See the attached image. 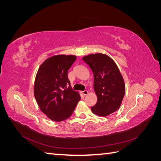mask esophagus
<instances>
[{
    "mask_svg": "<svg viewBox=\"0 0 161 161\" xmlns=\"http://www.w3.org/2000/svg\"><path fill=\"white\" fill-rule=\"evenodd\" d=\"M81 92H82V94L83 95H88V93H89L88 91H86V90H85L83 91H82Z\"/></svg>",
    "mask_w": 161,
    "mask_h": 161,
    "instance_id": "obj_1",
    "label": "esophagus"
}]
</instances>
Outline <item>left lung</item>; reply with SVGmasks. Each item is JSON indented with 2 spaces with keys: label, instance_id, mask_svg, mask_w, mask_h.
<instances>
[{
  "label": "left lung",
  "instance_id": "obj_1",
  "mask_svg": "<svg viewBox=\"0 0 161 161\" xmlns=\"http://www.w3.org/2000/svg\"><path fill=\"white\" fill-rule=\"evenodd\" d=\"M89 66L94 76V91L97 97L94 114L105 117L118 110L125 92L124 78L112 58L101 53H92L82 58Z\"/></svg>",
  "mask_w": 161,
  "mask_h": 161
}]
</instances>
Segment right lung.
<instances>
[{"mask_svg": "<svg viewBox=\"0 0 161 161\" xmlns=\"http://www.w3.org/2000/svg\"><path fill=\"white\" fill-rule=\"evenodd\" d=\"M74 55H56L43 62L36 76L34 96L40 110L54 121L66 120L80 99L79 92L71 89L68 70L75 62ZM69 85V87H66Z\"/></svg>", "mask_w": 161, "mask_h": 161, "instance_id": "right-lung-1", "label": "right lung"}]
</instances>
